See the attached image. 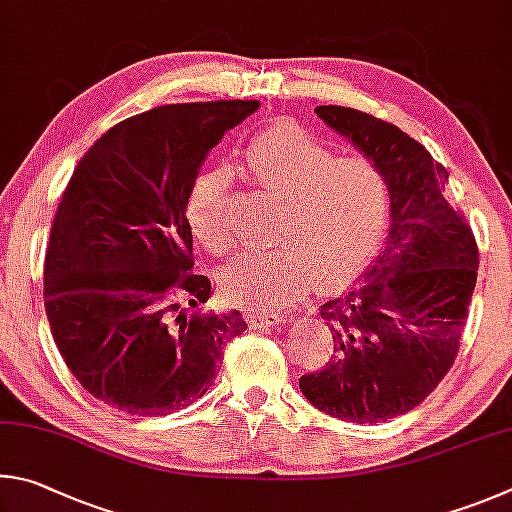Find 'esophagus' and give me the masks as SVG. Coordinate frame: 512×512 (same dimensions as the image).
I'll return each instance as SVG.
<instances>
[{
    "mask_svg": "<svg viewBox=\"0 0 512 512\" xmlns=\"http://www.w3.org/2000/svg\"><path fill=\"white\" fill-rule=\"evenodd\" d=\"M247 321L251 324V328H270V326H276L279 321H283V315L281 312H270V310H249L247 312Z\"/></svg>",
    "mask_w": 512,
    "mask_h": 512,
    "instance_id": "34e87169",
    "label": "esophagus"
}]
</instances>
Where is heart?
I'll return each instance as SVG.
<instances>
[{"instance_id": "heart-1", "label": "heart", "mask_w": 512, "mask_h": 512, "mask_svg": "<svg viewBox=\"0 0 512 512\" xmlns=\"http://www.w3.org/2000/svg\"><path fill=\"white\" fill-rule=\"evenodd\" d=\"M251 184L281 195L276 242L247 249L222 276L233 303L279 308L301 297L315 279L319 290L348 283L378 251L389 218V182L366 157H335L315 132L274 121L242 150ZM231 175L206 168L188 186L184 211L195 238L213 254L233 247Z\"/></svg>"}]
</instances>
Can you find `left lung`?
Wrapping results in <instances>:
<instances>
[{
	"mask_svg": "<svg viewBox=\"0 0 512 512\" xmlns=\"http://www.w3.org/2000/svg\"><path fill=\"white\" fill-rule=\"evenodd\" d=\"M315 112L382 168L391 229L364 279L321 306L335 348L299 387L326 414L373 425L418 407L452 369L479 247L465 215L445 200V166L423 143L353 107Z\"/></svg>",
	"mask_w": 512,
	"mask_h": 512,
	"instance_id": "obj_1",
	"label": "left lung"
}]
</instances>
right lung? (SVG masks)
I'll list each match as a JSON object with an SVG mask.
<instances>
[{
    "label": "right lung",
    "mask_w": 512,
    "mask_h": 512,
    "mask_svg": "<svg viewBox=\"0 0 512 512\" xmlns=\"http://www.w3.org/2000/svg\"><path fill=\"white\" fill-rule=\"evenodd\" d=\"M258 101L161 105L107 130L71 175L44 258L53 342L87 393L123 414L193 405L245 333L238 310L200 315L188 186Z\"/></svg>",
    "instance_id": "obj_1"
}]
</instances>
